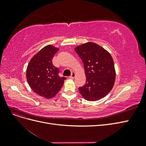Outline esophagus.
Instances as JSON below:
<instances>
[{
    "instance_id": "1",
    "label": "esophagus",
    "mask_w": 146,
    "mask_h": 146,
    "mask_svg": "<svg viewBox=\"0 0 146 146\" xmlns=\"http://www.w3.org/2000/svg\"><path fill=\"white\" fill-rule=\"evenodd\" d=\"M75 77H76V73H75L74 72H72L71 76H70L69 77L70 78H74Z\"/></svg>"
}]
</instances>
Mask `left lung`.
I'll return each instance as SVG.
<instances>
[{"instance_id": "obj_1", "label": "left lung", "mask_w": 146, "mask_h": 146, "mask_svg": "<svg viewBox=\"0 0 146 146\" xmlns=\"http://www.w3.org/2000/svg\"><path fill=\"white\" fill-rule=\"evenodd\" d=\"M83 61L86 83L78 90L83 98L96 101L107 96L116 78L114 61L110 53L94 42H86L75 48Z\"/></svg>"}]
</instances>
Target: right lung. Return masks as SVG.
I'll return each mask as SVG.
<instances>
[{
    "label": "right lung",
    "mask_w": 146,
    "mask_h": 146,
    "mask_svg": "<svg viewBox=\"0 0 146 146\" xmlns=\"http://www.w3.org/2000/svg\"><path fill=\"white\" fill-rule=\"evenodd\" d=\"M59 50L48 45L34 55L29 62L26 77L30 87L35 93L46 99H50L62 88L64 77L58 76L59 69L52 64V58Z\"/></svg>",
    "instance_id": "add662e5"
}]
</instances>
